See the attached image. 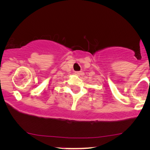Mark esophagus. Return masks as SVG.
I'll list each match as a JSON object with an SVG mask.
<instances>
[{"label":"esophagus","mask_w":150,"mask_h":150,"mask_svg":"<svg viewBox=\"0 0 150 150\" xmlns=\"http://www.w3.org/2000/svg\"><path fill=\"white\" fill-rule=\"evenodd\" d=\"M74 74H75L76 75V76H81L82 72H81V71H75Z\"/></svg>","instance_id":"1"}]
</instances>
